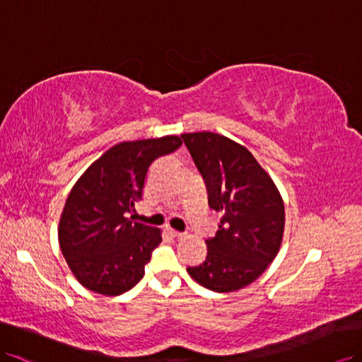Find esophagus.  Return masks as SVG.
Here are the masks:
<instances>
[{"mask_svg": "<svg viewBox=\"0 0 362 362\" xmlns=\"http://www.w3.org/2000/svg\"><path fill=\"white\" fill-rule=\"evenodd\" d=\"M165 230H167V233H169V235L173 236V238H182V236H184V233H181V232H178V230H173L172 227H165Z\"/></svg>", "mask_w": 362, "mask_h": 362, "instance_id": "34e87169", "label": "esophagus"}]
</instances>
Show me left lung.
<instances>
[{
  "instance_id": "obj_1",
  "label": "left lung",
  "mask_w": 362,
  "mask_h": 362,
  "mask_svg": "<svg viewBox=\"0 0 362 362\" xmlns=\"http://www.w3.org/2000/svg\"><path fill=\"white\" fill-rule=\"evenodd\" d=\"M181 138L206 182L209 207L221 214L216 235L206 240V261L187 272L214 292H236L261 276L278 255L286 223L283 198L244 146L214 132Z\"/></svg>"
}]
</instances>
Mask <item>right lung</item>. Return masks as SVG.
Segmentation results:
<instances>
[{"mask_svg": "<svg viewBox=\"0 0 362 362\" xmlns=\"http://www.w3.org/2000/svg\"><path fill=\"white\" fill-rule=\"evenodd\" d=\"M180 136L126 141L98 158L70 190L59 218V247L78 283L105 296L127 292L161 230L127 218L143 198L148 167L181 146Z\"/></svg>", "mask_w": 362, "mask_h": 362, "instance_id": "right-lung-1", "label": "right lung"}]
</instances>
